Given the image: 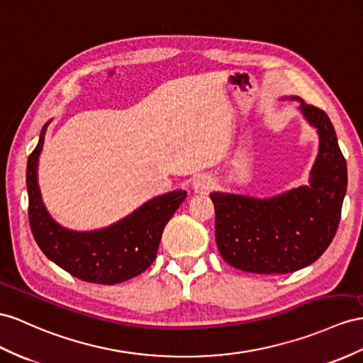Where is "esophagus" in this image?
I'll use <instances>...</instances> for the list:
<instances>
[{
    "label": "esophagus",
    "mask_w": 363,
    "mask_h": 363,
    "mask_svg": "<svg viewBox=\"0 0 363 363\" xmlns=\"http://www.w3.org/2000/svg\"><path fill=\"white\" fill-rule=\"evenodd\" d=\"M215 187V181H213L211 176L208 174H198L196 178L193 179V190L194 193L199 194H207Z\"/></svg>",
    "instance_id": "34e87169"
}]
</instances>
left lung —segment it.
<instances>
[{
  "label": "left lung",
  "mask_w": 363,
  "mask_h": 363,
  "mask_svg": "<svg viewBox=\"0 0 363 363\" xmlns=\"http://www.w3.org/2000/svg\"><path fill=\"white\" fill-rule=\"evenodd\" d=\"M282 99L299 101V111L319 136L308 185L273 198L210 193L219 253L248 273H293L318 261L336 235L347 193V161L327 113L299 96Z\"/></svg>",
  "instance_id": "8db88e82"
}]
</instances>
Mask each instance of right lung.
<instances>
[{
    "instance_id": "right-lung-1",
    "label": "right lung",
    "mask_w": 363,
    "mask_h": 363,
    "mask_svg": "<svg viewBox=\"0 0 363 363\" xmlns=\"http://www.w3.org/2000/svg\"><path fill=\"white\" fill-rule=\"evenodd\" d=\"M49 124L50 121L41 130L26 172L29 222L36 244L52 262L81 281L113 285L141 274L153 264L164 227L187 198V191L173 190L155 196L128 216L99 230L62 227L49 215L38 185V161Z\"/></svg>"
}]
</instances>
